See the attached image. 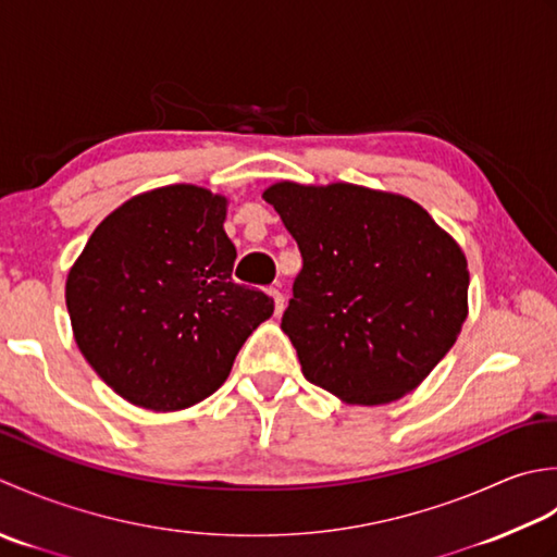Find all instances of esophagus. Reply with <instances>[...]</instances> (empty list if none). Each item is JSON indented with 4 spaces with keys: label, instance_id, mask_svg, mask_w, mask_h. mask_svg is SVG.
I'll list each match as a JSON object with an SVG mask.
<instances>
[{
    "label": "esophagus",
    "instance_id": "34e87169",
    "mask_svg": "<svg viewBox=\"0 0 557 557\" xmlns=\"http://www.w3.org/2000/svg\"><path fill=\"white\" fill-rule=\"evenodd\" d=\"M269 295L274 298V310L276 314L283 312V308H286V298H283V293L278 288H269Z\"/></svg>",
    "mask_w": 557,
    "mask_h": 557
}]
</instances>
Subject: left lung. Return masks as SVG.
Wrapping results in <instances>:
<instances>
[{"label":"left lung","mask_w":557,"mask_h":557,"mask_svg":"<svg viewBox=\"0 0 557 557\" xmlns=\"http://www.w3.org/2000/svg\"><path fill=\"white\" fill-rule=\"evenodd\" d=\"M264 199L302 257L281 329L308 382L362 406L413 392L467 320L459 245L387 191L278 183Z\"/></svg>","instance_id":"left-lung-1"}]
</instances>
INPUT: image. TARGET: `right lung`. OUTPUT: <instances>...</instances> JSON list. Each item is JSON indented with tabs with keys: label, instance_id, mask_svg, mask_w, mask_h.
Listing matches in <instances>:
<instances>
[{
	"label": "right lung",
	"instance_id": "add662e5",
	"mask_svg": "<svg viewBox=\"0 0 557 557\" xmlns=\"http://www.w3.org/2000/svg\"><path fill=\"white\" fill-rule=\"evenodd\" d=\"M225 199L170 185L124 201L66 278L74 338L108 387L151 411L207 399L274 300L233 281Z\"/></svg>",
	"mask_w": 557,
	"mask_h": 557
}]
</instances>
